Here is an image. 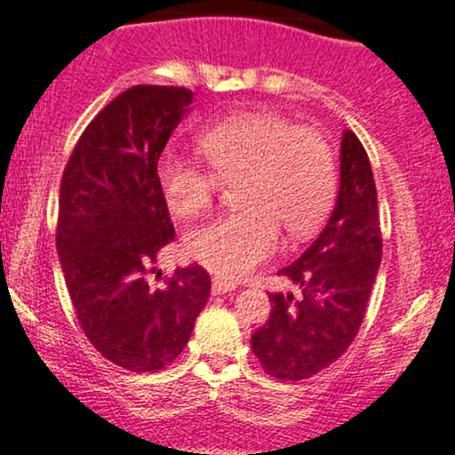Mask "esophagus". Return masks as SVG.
<instances>
[{
  "instance_id": "1",
  "label": "esophagus",
  "mask_w": 455,
  "mask_h": 455,
  "mask_svg": "<svg viewBox=\"0 0 455 455\" xmlns=\"http://www.w3.org/2000/svg\"><path fill=\"white\" fill-rule=\"evenodd\" d=\"M235 289H237V286H235L233 282H227V280H222V278H213V282H212V293L213 295L233 293Z\"/></svg>"
}]
</instances>
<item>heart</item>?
Here are the masks:
<instances>
[{"mask_svg": "<svg viewBox=\"0 0 455 455\" xmlns=\"http://www.w3.org/2000/svg\"><path fill=\"white\" fill-rule=\"evenodd\" d=\"M201 162L164 154L158 186L166 207L180 218L205 212L220 180H233L239 210L195 227L186 237L192 259L213 274L237 280L274 257L280 227L291 237L312 233L336 195V164L325 139L297 128L275 113L231 115L203 128L196 139Z\"/></svg>", "mask_w": 455, "mask_h": 455, "instance_id": "obj_1", "label": "heart"}]
</instances>
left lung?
<instances>
[{
  "label": "left lung",
  "mask_w": 455,
  "mask_h": 455,
  "mask_svg": "<svg viewBox=\"0 0 455 455\" xmlns=\"http://www.w3.org/2000/svg\"><path fill=\"white\" fill-rule=\"evenodd\" d=\"M383 254L377 186L363 145L351 130L340 140V188L318 237L278 274L301 299L271 293L269 321L252 336L265 372L301 380L321 372L351 347L362 327Z\"/></svg>",
  "instance_id": "obj_1"
}]
</instances>
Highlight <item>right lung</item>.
<instances>
[{
	"instance_id": "1",
	"label": "right lung",
	"mask_w": 455,
	"mask_h": 455,
	"mask_svg": "<svg viewBox=\"0 0 455 455\" xmlns=\"http://www.w3.org/2000/svg\"><path fill=\"white\" fill-rule=\"evenodd\" d=\"M192 100L184 87L122 92L81 134L61 177L57 254L76 318L104 357L132 372L173 362L210 299V274L196 263L162 289L145 280L175 237L156 171Z\"/></svg>"
}]
</instances>
